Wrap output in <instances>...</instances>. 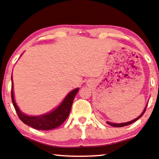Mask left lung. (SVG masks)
Masks as SVG:
<instances>
[{
	"label": "left lung",
	"mask_w": 159,
	"mask_h": 159,
	"mask_svg": "<svg viewBox=\"0 0 159 159\" xmlns=\"http://www.w3.org/2000/svg\"><path fill=\"white\" fill-rule=\"evenodd\" d=\"M148 103L146 104L145 108H144L143 113H142L140 115H139L138 117L134 118V119H133L132 120H129V121L128 122H124V123H120V124H117V123H112V122H110V121H106V123L107 124H109V125H111V126H114V127H123V126H128L129 125V124H132V123H134L136 121V120H137L139 119V118H140L142 116H143V115L144 114V113L145 112V110H146V107H147V105H148Z\"/></svg>",
	"instance_id": "obj_1"
}]
</instances>
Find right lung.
<instances>
[{"mask_svg":"<svg viewBox=\"0 0 159 159\" xmlns=\"http://www.w3.org/2000/svg\"><path fill=\"white\" fill-rule=\"evenodd\" d=\"M78 90L79 88H76L70 92L58 106L48 113L40 116L27 115L21 111L14 99V83L11 75V100L16 113L24 124L39 130L53 129L62 124L69 116L73 102Z\"/></svg>","mask_w":159,"mask_h":159,"instance_id":"right-lung-1","label":"right lung"}]
</instances>
